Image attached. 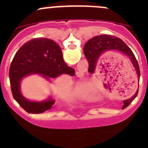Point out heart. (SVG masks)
I'll return each instance as SVG.
<instances>
[{
	"label": "heart",
	"mask_w": 148,
	"mask_h": 148,
	"mask_svg": "<svg viewBox=\"0 0 148 148\" xmlns=\"http://www.w3.org/2000/svg\"><path fill=\"white\" fill-rule=\"evenodd\" d=\"M78 93L86 98H92L96 95V89L92 86H89L84 83H80L77 86Z\"/></svg>",
	"instance_id": "heart-1"
}]
</instances>
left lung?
Masks as SVG:
<instances>
[{"mask_svg": "<svg viewBox=\"0 0 148 148\" xmlns=\"http://www.w3.org/2000/svg\"><path fill=\"white\" fill-rule=\"evenodd\" d=\"M84 53L89 62L90 69L94 71L96 69L98 60L103 53L108 51H117L129 58L132 66L135 68L138 79H140V67L133 52L120 38L110 35H99L89 39L84 46ZM138 89L136 93L130 99L124 100L122 108H125L130 105V102L138 95Z\"/></svg>", "mask_w": 148, "mask_h": 148, "instance_id": "1", "label": "left lung"}]
</instances>
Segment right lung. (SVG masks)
Here are the masks:
<instances>
[{"label":"right lung","instance_id":"obj_1","mask_svg":"<svg viewBox=\"0 0 148 148\" xmlns=\"http://www.w3.org/2000/svg\"><path fill=\"white\" fill-rule=\"evenodd\" d=\"M62 74H75L63 59L61 48L53 40L46 38H33L23 44L16 52L9 70L13 97L27 112L40 114L53 108L55 99L49 96L42 101H31L21 91V84L25 77L40 75L48 82Z\"/></svg>","mask_w":148,"mask_h":148}]
</instances>
